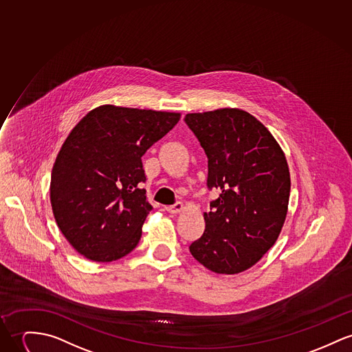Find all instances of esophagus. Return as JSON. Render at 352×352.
Wrapping results in <instances>:
<instances>
[{
	"mask_svg": "<svg viewBox=\"0 0 352 352\" xmlns=\"http://www.w3.org/2000/svg\"><path fill=\"white\" fill-rule=\"evenodd\" d=\"M182 210H184V204H182V202H177V204H174V205H171V206L167 208V212H168L170 214H178V213H181Z\"/></svg>",
	"mask_w": 352,
	"mask_h": 352,
	"instance_id": "obj_1",
	"label": "esophagus"
}]
</instances>
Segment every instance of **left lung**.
Listing matches in <instances>:
<instances>
[{
	"instance_id": "8db88e82",
	"label": "left lung",
	"mask_w": 352,
	"mask_h": 352,
	"mask_svg": "<svg viewBox=\"0 0 352 352\" xmlns=\"http://www.w3.org/2000/svg\"><path fill=\"white\" fill-rule=\"evenodd\" d=\"M185 122L206 153L208 188L219 190L190 253L209 271L241 273L261 260L283 229L291 191L285 154L243 109L188 113Z\"/></svg>"
}]
</instances>
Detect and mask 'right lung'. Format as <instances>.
<instances>
[{"mask_svg": "<svg viewBox=\"0 0 352 352\" xmlns=\"http://www.w3.org/2000/svg\"><path fill=\"white\" fill-rule=\"evenodd\" d=\"M179 112L104 104L89 111L63 143L52 168L51 205L67 241L88 260L111 263L135 248L153 206L142 157Z\"/></svg>", "mask_w": 352, "mask_h": 352, "instance_id": "1", "label": "right lung"}]
</instances>
